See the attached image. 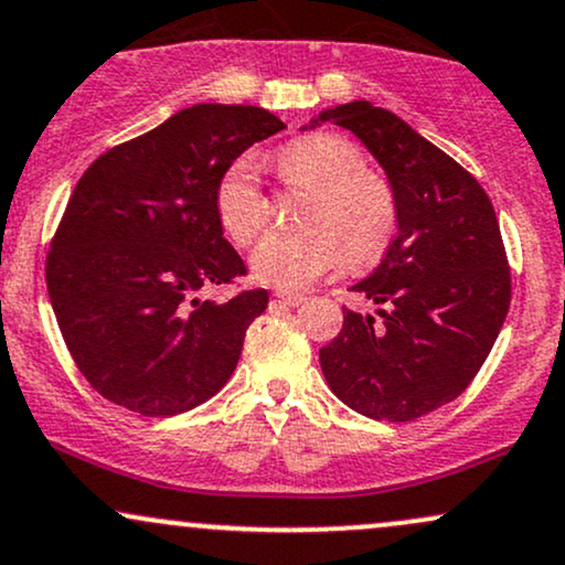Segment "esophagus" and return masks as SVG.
Wrapping results in <instances>:
<instances>
[{
	"instance_id": "1",
	"label": "esophagus",
	"mask_w": 565,
	"mask_h": 565,
	"mask_svg": "<svg viewBox=\"0 0 565 565\" xmlns=\"http://www.w3.org/2000/svg\"><path fill=\"white\" fill-rule=\"evenodd\" d=\"M275 298H277V301L288 303V307H298V303L307 301V298H303V294H290V290H277Z\"/></svg>"
}]
</instances>
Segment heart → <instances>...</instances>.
Wrapping results in <instances>:
<instances>
[{
	"instance_id": "1",
	"label": "heart",
	"mask_w": 565,
	"mask_h": 565,
	"mask_svg": "<svg viewBox=\"0 0 565 565\" xmlns=\"http://www.w3.org/2000/svg\"><path fill=\"white\" fill-rule=\"evenodd\" d=\"M275 169L288 190L307 192L296 214L298 232H280L258 243L250 271L275 288H303L341 267L362 269L388 250L399 224V203L381 171L364 166V152L347 137H298L277 152ZM214 216L230 243L245 248L269 222L258 169L237 158L214 188Z\"/></svg>"
}]
</instances>
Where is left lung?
Instances as JSON below:
<instances>
[{
  "mask_svg": "<svg viewBox=\"0 0 565 565\" xmlns=\"http://www.w3.org/2000/svg\"><path fill=\"white\" fill-rule=\"evenodd\" d=\"M317 121L354 131L386 169L399 232L320 349L328 386L373 420L407 423L457 399L487 362L510 309V267L494 205L470 171L391 110L354 99Z\"/></svg>",
  "mask_w": 565,
  "mask_h": 565,
  "instance_id": "obj_1",
  "label": "left lung"
}]
</instances>
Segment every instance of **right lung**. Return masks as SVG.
<instances>
[{
	"mask_svg": "<svg viewBox=\"0 0 565 565\" xmlns=\"http://www.w3.org/2000/svg\"><path fill=\"white\" fill-rule=\"evenodd\" d=\"M282 129L254 105H192L78 179L44 275L65 347L99 396L169 417L209 402L235 373L269 294L195 298L248 275L214 216V188L243 150Z\"/></svg>",
	"mask_w": 565,
	"mask_h": 565,
	"instance_id": "add662e5",
	"label": "right lung"
}]
</instances>
